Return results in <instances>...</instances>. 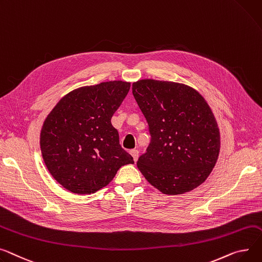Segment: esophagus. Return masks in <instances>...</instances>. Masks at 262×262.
<instances>
[{
	"label": "esophagus",
	"mask_w": 262,
	"mask_h": 262,
	"mask_svg": "<svg viewBox=\"0 0 262 262\" xmlns=\"http://www.w3.org/2000/svg\"><path fill=\"white\" fill-rule=\"evenodd\" d=\"M130 155L133 156V158H134V161L136 162L137 160H138V157H139V151L137 150V149H132L130 151Z\"/></svg>",
	"instance_id": "1"
}]
</instances>
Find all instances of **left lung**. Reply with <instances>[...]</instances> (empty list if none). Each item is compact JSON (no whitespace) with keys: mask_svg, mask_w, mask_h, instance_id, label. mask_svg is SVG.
Segmentation results:
<instances>
[{"mask_svg":"<svg viewBox=\"0 0 262 262\" xmlns=\"http://www.w3.org/2000/svg\"><path fill=\"white\" fill-rule=\"evenodd\" d=\"M133 95L150 135L138 168L163 194L196 188L210 175L220 150L216 119L203 97L183 84L140 80Z\"/></svg>","mask_w":262,"mask_h":262,"instance_id":"obj_1","label":"left lung"}]
</instances>
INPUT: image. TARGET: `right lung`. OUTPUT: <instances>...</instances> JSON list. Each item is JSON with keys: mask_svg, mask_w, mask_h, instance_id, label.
<instances>
[{"mask_svg": "<svg viewBox=\"0 0 262 262\" xmlns=\"http://www.w3.org/2000/svg\"><path fill=\"white\" fill-rule=\"evenodd\" d=\"M129 87L122 81L81 87L62 98L46 118L40 141L43 159L66 189L96 193L121 166L134 163L111 122Z\"/></svg>", "mask_w": 262, "mask_h": 262, "instance_id": "add662e5", "label": "right lung"}]
</instances>
